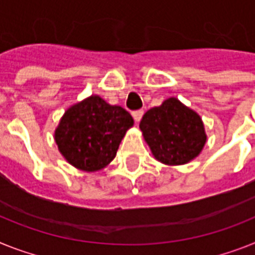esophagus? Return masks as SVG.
I'll return each mask as SVG.
<instances>
[{
    "mask_svg": "<svg viewBox=\"0 0 255 255\" xmlns=\"http://www.w3.org/2000/svg\"><path fill=\"white\" fill-rule=\"evenodd\" d=\"M143 111L142 109H139V111H134L132 112V117H134V120H135V123H139L140 119H142V116H143Z\"/></svg>",
    "mask_w": 255,
    "mask_h": 255,
    "instance_id": "esophagus-1",
    "label": "esophagus"
}]
</instances>
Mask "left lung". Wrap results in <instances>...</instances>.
<instances>
[{"label":"left lung","mask_w":255,"mask_h":255,"mask_svg":"<svg viewBox=\"0 0 255 255\" xmlns=\"http://www.w3.org/2000/svg\"><path fill=\"white\" fill-rule=\"evenodd\" d=\"M139 129L153 157L165 165L189 163L207 142L201 116L176 98L148 109L140 120Z\"/></svg>","instance_id":"8db88e82"}]
</instances>
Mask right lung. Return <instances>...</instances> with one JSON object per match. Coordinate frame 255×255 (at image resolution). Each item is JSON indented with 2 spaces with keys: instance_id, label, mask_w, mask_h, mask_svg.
<instances>
[{
  "instance_id": "right-lung-1",
  "label": "right lung",
  "mask_w": 255,
  "mask_h": 255,
  "mask_svg": "<svg viewBox=\"0 0 255 255\" xmlns=\"http://www.w3.org/2000/svg\"><path fill=\"white\" fill-rule=\"evenodd\" d=\"M134 120L126 109L91 95L65 111L54 140L65 160L83 172L105 168L116 157Z\"/></svg>"
}]
</instances>
